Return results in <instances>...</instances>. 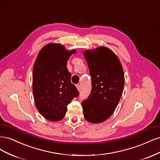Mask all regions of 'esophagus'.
Wrapping results in <instances>:
<instances>
[{
    "label": "esophagus",
    "mask_w": 160,
    "mask_h": 160,
    "mask_svg": "<svg viewBox=\"0 0 160 160\" xmlns=\"http://www.w3.org/2000/svg\"><path fill=\"white\" fill-rule=\"evenodd\" d=\"M77 89H78V91H81V85H77Z\"/></svg>",
    "instance_id": "obj_1"
}]
</instances>
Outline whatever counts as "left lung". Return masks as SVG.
Returning a JSON list of instances; mask_svg holds the SVG:
<instances>
[{
  "mask_svg": "<svg viewBox=\"0 0 160 160\" xmlns=\"http://www.w3.org/2000/svg\"><path fill=\"white\" fill-rule=\"evenodd\" d=\"M83 56L92 82L91 94L82 102L83 115L90 123H102L113 113L122 97L123 69L118 56L106 47L86 50Z\"/></svg>",
  "mask_w": 160,
  "mask_h": 160,
  "instance_id": "1",
  "label": "left lung"
}]
</instances>
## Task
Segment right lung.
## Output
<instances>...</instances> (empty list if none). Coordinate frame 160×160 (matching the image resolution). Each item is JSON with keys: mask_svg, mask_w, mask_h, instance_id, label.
I'll use <instances>...</instances> for the list:
<instances>
[{"mask_svg": "<svg viewBox=\"0 0 160 160\" xmlns=\"http://www.w3.org/2000/svg\"><path fill=\"white\" fill-rule=\"evenodd\" d=\"M75 49L67 50L60 43H49L39 51L33 66L32 92L36 108L51 122L65 117L67 105L79 95L71 82L67 62Z\"/></svg>", "mask_w": 160, "mask_h": 160, "instance_id": "add662e5", "label": "right lung"}]
</instances>
